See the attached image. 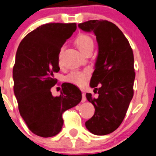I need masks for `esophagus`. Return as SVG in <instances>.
Masks as SVG:
<instances>
[{"label":"esophagus","instance_id":"1","mask_svg":"<svg viewBox=\"0 0 156 156\" xmlns=\"http://www.w3.org/2000/svg\"><path fill=\"white\" fill-rule=\"evenodd\" d=\"M87 101V98H86L85 93H83L82 94V102H85Z\"/></svg>","mask_w":156,"mask_h":156}]
</instances>
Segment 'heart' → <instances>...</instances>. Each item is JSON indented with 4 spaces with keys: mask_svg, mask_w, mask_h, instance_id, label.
<instances>
[{
    "mask_svg": "<svg viewBox=\"0 0 156 156\" xmlns=\"http://www.w3.org/2000/svg\"><path fill=\"white\" fill-rule=\"evenodd\" d=\"M76 45L82 53L85 54L89 50L94 49V42L93 38L87 34H80L75 40ZM89 72L88 71H76L69 74L66 77V80L70 83L75 84L78 87H83L87 83Z\"/></svg>",
    "mask_w": 156,
    "mask_h": 156,
    "instance_id": "b5f03b06",
    "label": "heart"
}]
</instances>
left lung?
Listing matches in <instances>:
<instances>
[{
	"label": "left lung",
	"mask_w": 156,
	"mask_h": 156,
	"mask_svg": "<svg viewBox=\"0 0 156 156\" xmlns=\"http://www.w3.org/2000/svg\"><path fill=\"white\" fill-rule=\"evenodd\" d=\"M78 26L95 34L99 48L90 80L98 96L86 95L95 108L94 116L86 121V128L94 135H108L121 125L133 98V51L122 31L111 21L90 20ZM99 84L101 87L97 88Z\"/></svg>",
	"instance_id": "8db88e82"
}]
</instances>
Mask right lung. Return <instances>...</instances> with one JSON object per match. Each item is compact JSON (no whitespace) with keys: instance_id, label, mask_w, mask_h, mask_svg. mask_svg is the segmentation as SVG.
I'll return each instance as SVG.
<instances>
[{"instance_id":"right-lung-1","label":"right lung","mask_w":156,"mask_h":156,"mask_svg":"<svg viewBox=\"0 0 156 156\" xmlns=\"http://www.w3.org/2000/svg\"><path fill=\"white\" fill-rule=\"evenodd\" d=\"M76 29V23H47L29 32L20 43L13 67L14 92L20 114L28 129L48 138L60 132L62 114L82 99L79 88L62 84L59 96L51 92L59 71L58 55L63 44Z\"/></svg>"}]
</instances>
